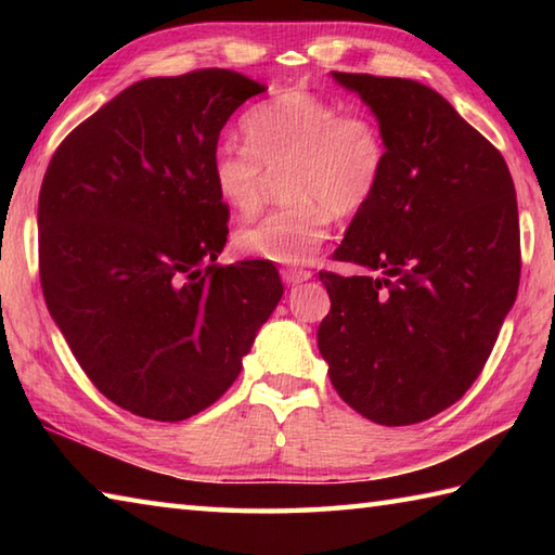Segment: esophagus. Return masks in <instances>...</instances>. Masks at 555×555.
Instances as JSON below:
<instances>
[{
	"label": "esophagus",
	"instance_id": "obj_1",
	"mask_svg": "<svg viewBox=\"0 0 555 555\" xmlns=\"http://www.w3.org/2000/svg\"><path fill=\"white\" fill-rule=\"evenodd\" d=\"M281 279H284L288 286H296V284H302V281L312 279V271L302 267H286L281 269Z\"/></svg>",
	"mask_w": 555,
	"mask_h": 555
}]
</instances>
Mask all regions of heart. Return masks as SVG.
<instances>
[{
  "label": "heart",
  "mask_w": 555,
  "mask_h": 555,
  "mask_svg": "<svg viewBox=\"0 0 555 555\" xmlns=\"http://www.w3.org/2000/svg\"><path fill=\"white\" fill-rule=\"evenodd\" d=\"M245 135L221 140L211 152V183L221 203L253 215L262 203L264 169L281 167L291 199L235 233L245 255L305 262L328 238L334 217L356 219L379 193L388 145L370 114L340 112L308 90H286L247 112Z\"/></svg>",
  "instance_id": "1"
}]
</instances>
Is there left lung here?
<instances>
[{"instance_id": "8db88e82", "label": "left lung", "mask_w": 555, "mask_h": 555, "mask_svg": "<svg viewBox=\"0 0 555 555\" xmlns=\"http://www.w3.org/2000/svg\"><path fill=\"white\" fill-rule=\"evenodd\" d=\"M379 119L388 164L372 205L320 271L332 310L317 332L338 396L405 427L439 415L485 370L520 284V221L501 152L439 92L408 78L340 74Z\"/></svg>"}]
</instances>
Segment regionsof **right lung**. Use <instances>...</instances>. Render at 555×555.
Instances as JSON below:
<instances>
[{
	"mask_svg": "<svg viewBox=\"0 0 555 555\" xmlns=\"http://www.w3.org/2000/svg\"><path fill=\"white\" fill-rule=\"evenodd\" d=\"M264 90L229 68L138 80L76 126L44 171L47 310L98 391L138 417L181 422L219 400L284 296L271 262H217L229 207L211 152Z\"/></svg>",
	"mask_w": 555,
	"mask_h": 555,
	"instance_id": "obj_1",
	"label": "right lung"
}]
</instances>
